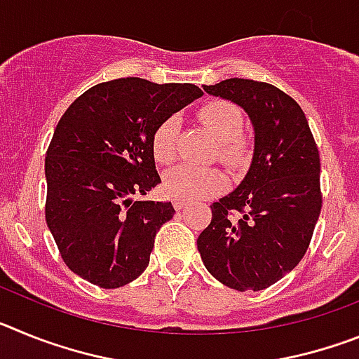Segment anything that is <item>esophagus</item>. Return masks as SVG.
Segmentation results:
<instances>
[{
  "label": "esophagus",
  "instance_id": "34e87169",
  "mask_svg": "<svg viewBox=\"0 0 359 359\" xmlns=\"http://www.w3.org/2000/svg\"><path fill=\"white\" fill-rule=\"evenodd\" d=\"M187 199H183V198H176V199H172V205H174V208H176V210H182L183 207H185L187 205Z\"/></svg>",
  "mask_w": 359,
  "mask_h": 359
}]
</instances>
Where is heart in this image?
Instances as JSON below:
<instances>
[{"label": "heart", "mask_w": 359, "mask_h": 359, "mask_svg": "<svg viewBox=\"0 0 359 359\" xmlns=\"http://www.w3.org/2000/svg\"><path fill=\"white\" fill-rule=\"evenodd\" d=\"M199 120L217 142V158L228 167H239L250 152L248 140L241 135L244 126L243 111L228 100H210L199 109ZM180 120L169 116L152 135V154L160 163H170L177 154ZM224 176L214 167L182 163L165 174L167 194L185 199H201L221 192Z\"/></svg>", "instance_id": "heart-1"}]
</instances>
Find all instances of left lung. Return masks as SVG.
Instances as JSON below:
<instances>
[{
  "mask_svg": "<svg viewBox=\"0 0 359 359\" xmlns=\"http://www.w3.org/2000/svg\"><path fill=\"white\" fill-rule=\"evenodd\" d=\"M203 90L248 113L255 149L239 187L210 207L198 250L224 286L266 290L309 248L322 210L318 147L302 107L268 82L226 79Z\"/></svg>",
  "mask_w": 359,
  "mask_h": 359,
  "instance_id": "1",
  "label": "left lung"
}]
</instances>
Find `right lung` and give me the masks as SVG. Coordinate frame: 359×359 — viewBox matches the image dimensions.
Instances as JSON below:
<instances>
[{
  "label": "right lung",
  "mask_w": 359,
  "mask_h": 359,
  "mask_svg": "<svg viewBox=\"0 0 359 359\" xmlns=\"http://www.w3.org/2000/svg\"><path fill=\"white\" fill-rule=\"evenodd\" d=\"M201 95L194 84L128 77L93 86L66 109L44 160V217L73 273L104 290L144 273L174 207L133 196L161 183L152 154L158 126Z\"/></svg>",
  "instance_id": "add662e5"
}]
</instances>
